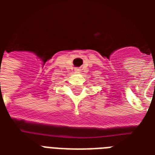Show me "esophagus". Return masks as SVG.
<instances>
[{
    "label": "esophagus",
    "mask_w": 155,
    "mask_h": 155,
    "mask_svg": "<svg viewBox=\"0 0 155 155\" xmlns=\"http://www.w3.org/2000/svg\"><path fill=\"white\" fill-rule=\"evenodd\" d=\"M74 71H81V68H75V69H74Z\"/></svg>",
    "instance_id": "esophagus-1"
}]
</instances>
